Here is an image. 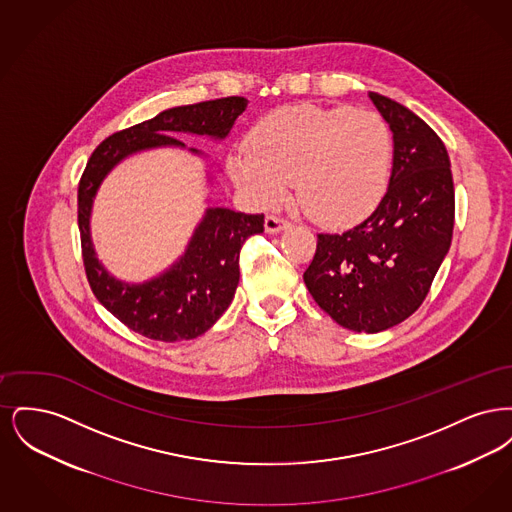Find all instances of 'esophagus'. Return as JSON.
<instances>
[{
  "mask_svg": "<svg viewBox=\"0 0 512 512\" xmlns=\"http://www.w3.org/2000/svg\"><path fill=\"white\" fill-rule=\"evenodd\" d=\"M288 226H290L288 220L274 217V215H270V217L265 219V230H267L268 234H278V232H282V230L288 228Z\"/></svg>",
  "mask_w": 512,
  "mask_h": 512,
  "instance_id": "1",
  "label": "esophagus"
}]
</instances>
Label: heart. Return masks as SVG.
Wrapping results in <instances>:
<instances>
[{"label":"heart","mask_w":512,"mask_h":512,"mask_svg":"<svg viewBox=\"0 0 512 512\" xmlns=\"http://www.w3.org/2000/svg\"><path fill=\"white\" fill-rule=\"evenodd\" d=\"M393 138L370 109L280 107L257 122L247 149L228 157L236 186L259 209H274L290 194L322 226L343 228L368 217L388 190Z\"/></svg>","instance_id":"obj_1"}]
</instances>
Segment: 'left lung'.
<instances>
[{
    "instance_id": "obj_1",
    "label": "left lung",
    "mask_w": 512,
    "mask_h": 512,
    "mask_svg": "<svg viewBox=\"0 0 512 512\" xmlns=\"http://www.w3.org/2000/svg\"><path fill=\"white\" fill-rule=\"evenodd\" d=\"M393 134L388 192L343 234H318L303 274L318 307L340 326L376 334L422 305L455 224L451 161L438 134L411 109L368 92Z\"/></svg>"
}]
</instances>
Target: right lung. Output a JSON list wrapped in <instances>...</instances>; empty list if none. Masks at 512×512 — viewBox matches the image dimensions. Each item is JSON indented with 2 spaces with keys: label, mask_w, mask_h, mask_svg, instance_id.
<instances>
[{
  "label": "right lung",
  "mask_w": 512,
  "mask_h": 512,
  "mask_svg": "<svg viewBox=\"0 0 512 512\" xmlns=\"http://www.w3.org/2000/svg\"><path fill=\"white\" fill-rule=\"evenodd\" d=\"M245 107L247 99L232 96L167 109L105 138L80 178L78 228L90 288L111 315L149 340H194L219 320L240 282V249L249 236L265 230V215L209 207L184 255L169 270L144 284H128L111 276L96 257L90 236L94 197L124 157L153 147H186L171 136L176 132L224 140ZM190 151L203 155L194 147Z\"/></svg>",
  "instance_id": "1"
}]
</instances>
